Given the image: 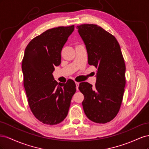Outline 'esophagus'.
<instances>
[{"label": "esophagus", "mask_w": 149, "mask_h": 149, "mask_svg": "<svg viewBox=\"0 0 149 149\" xmlns=\"http://www.w3.org/2000/svg\"><path fill=\"white\" fill-rule=\"evenodd\" d=\"M75 84L76 86V90L78 91V87H79V83L77 82V81H75Z\"/></svg>", "instance_id": "1"}]
</instances>
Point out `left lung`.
Masks as SVG:
<instances>
[{"mask_svg":"<svg viewBox=\"0 0 149 149\" xmlns=\"http://www.w3.org/2000/svg\"><path fill=\"white\" fill-rule=\"evenodd\" d=\"M86 47L88 63L97 68L95 86L87 82L79 84L84 96L82 102L87 118L105 124L118 114L125 86V65L119 44L112 35L94 24L77 26Z\"/></svg>","mask_w":149,"mask_h":149,"instance_id":"left-lung-1","label":"left lung"}]
</instances>
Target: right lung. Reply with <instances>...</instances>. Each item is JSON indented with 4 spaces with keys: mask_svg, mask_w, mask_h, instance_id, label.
I'll return each mask as SVG.
<instances>
[{
    "mask_svg": "<svg viewBox=\"0 0 149 149\" xmlns=\"http://www.w3.org/2000/svg\"><path fill=\"white\" fill-rule=\"evenodd\" d=\"M74 25L44 31L26 46L22 60L24 86L30 109L42 123L55 125L68 113L76 92L74 81L58 84L53 78L55 66L61 63V52Z\"/></svg>",
    "mask_w": 149,
    "mask_h": 149,
    "instance_id": "1",
    "label": "right lung"
}]
</instances>
